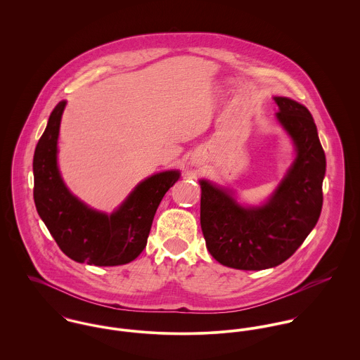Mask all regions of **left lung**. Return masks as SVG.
<instances>
[{"instance_id": "left-lung-1", "label": "left lung", "mask_w": 360, "mask_h": 360, "mask_svg": "<svg viewBox=\"0 0 360 360\" xmlns=\"http://www.w3.org/2000/svg\"><path fill=\"white\" fill-rule=\"evenodd\" d=\"M277 119L297 156L264 205L244 207L231 191L201 180V227L219 263L240 270L274 267L291 257L316 226L323 206L326 155L307 106L274 97Z\"/></svg>"}]
</instances>
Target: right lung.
Returning <instances> with one entry per match:
<instances>
[{
    "instance_id": "obj_1",
    "label": "right lung",
    "mask_w": 360,
    "mask_h": 360,
    "mask_svg": "<svg viewBox=\"0 0 360 360\" xmlns=\"http://www.w3.org/2000/svg\"><path fill=\"white\" fill-rule=\"evenodd\" d=\"M65 105L60 101L53 108L34 151L36 209L66 257L94 266L129 263L146 248L155 212L180 172L166 170L146 179L110 214L89 207L66 188L56 163Z\"/></svg>"
}]
</instances>
